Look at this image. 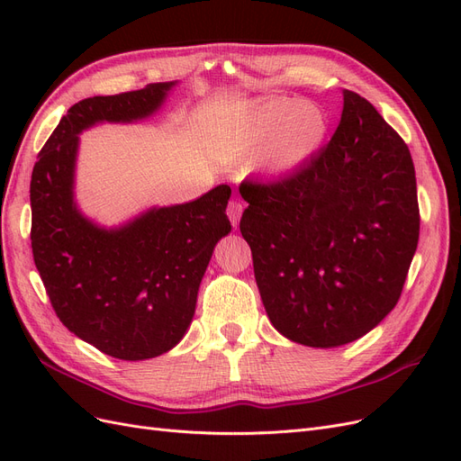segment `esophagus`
Returning <instances> with one entry per match:
<instances>
[{"label":"esophagus","instance_id":"1","mask_svg":"<svg viewBox=\"0 0 461 461\" xmlns=\"http://www.w3.org/2000/svg\"><path fill=\"white\" fill-rule=\"evenodd\" d=\"M242 212H244V202L240 198H232L229 202V207H227V215H229L230 222H232V227L239 225V221L242 217Z\"/></svg>","mask_w":461,"mask_h":461}]
</instances>
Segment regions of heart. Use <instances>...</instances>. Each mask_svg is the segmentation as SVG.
Returning a JSON list of instances; mask_svg holds the SVG:
<instances>
[{
  "mask_svg": "<svg viewBox=\"0 0 461 461\" xmlns=\"http://www.w3.org/2000/svg\"><path fill=\"white\" fill-rule=\"evenodd\" d=\"M325 134L327 122L317 107L283 100L261 109L244 149L252 156L265 153V167L281 175L308 161L323 144Z\"/></svg>",
  "mask_w": 461,
  "mask_h": 461,
  "instance_id": "obj_1",
  "label": "heart"
}]
</instances>
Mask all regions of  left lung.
Segmentation results:
<instances>
[{
  "mask_svg": "<svg viewBox=\"0 0 461 461\" xmlns=\"http://www.w3.org/2000/svg\"><path fill=\"white\" fill-rule=\"evenodd\" d=\"M240 232L273 327L337 348L394 310L420 240L408 146L376 109L344 90L337 132L292 175L240 185Z\"/></svg>",
  "mask_w": 461,
  "mask_h": 461,
  "instance_id": "obj_1",
  "label": "left lung"
}]
</instances>
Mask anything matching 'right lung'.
<instances>
[{"instance_id":"right-lung-1","label":"right lung","mask_w":461,"mask_h":461,"mask_svg":"<svg viewBox=\"0 0 461 461\" xmlns=\"http://www.w3.org/2000/svg\"><path fill=\"white\" fill-rule=\"evenodd\" d=\"M175 86L156 82L75 104L38 153L31 180L32 254L55 313L80 340L124 361L158 357L183 340L209 259L230 232V188L104 227L75 198L80 134L151 117Z\"/></svg>"}]
</instances>
